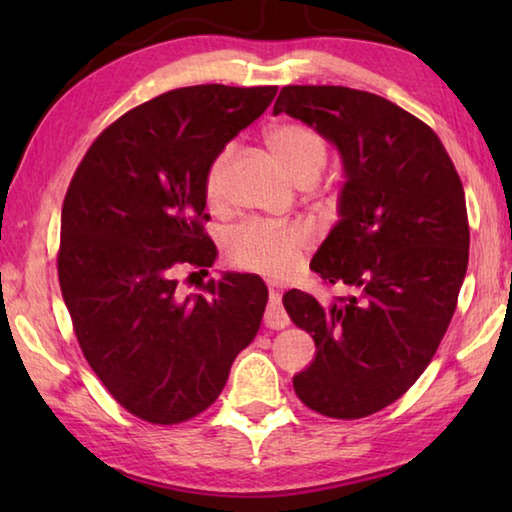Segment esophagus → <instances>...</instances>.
<instances>
[{
    "mask_svg": "<svg viewBox=\"0 0 512 512\" xmlns=\"http://www.w3.org/2000/svg\"><path fill=\"white\" fill-rule=\"evenodd\" d=\"M264 325L268 329H284L289 325V316L282 307V298L277 291H271V300H268L266 314H264Z\"/></svg>",
    "mask_w": 512,
    "mask_h": 512,
    "instance_id": "obj_1",
    "label": "esophagus"
}]
</instances>
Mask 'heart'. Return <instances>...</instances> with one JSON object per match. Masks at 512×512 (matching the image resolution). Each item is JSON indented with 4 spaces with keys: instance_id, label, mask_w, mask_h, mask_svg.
I'll use <instances>...</instances> for the list:
<instances>
[{
    "instance_id": "b5f03b06",
    "label": "heart",
    "mask_w": 512,
    "mask_h": 512,
    "mask_svg": "<svg viewBox=\"0 0 512 512\" xmlns=\"http://www.w3.org/2000/svg\"><path fill=\"white\" fill-rule=\"evenodd\" d=\"M268 151L296 185L316 183L327 164V140L314 126L302 121H280L264 133ZM232 160V146L214 155L203 178V196L212 210L225 203V180ZM314 244L311 232L300 223L239 225L223 241V255L232 268L268 277H287Z\"/></svg>"
}]
</instances>
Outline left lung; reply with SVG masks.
<instances>
[{"mask_svg": "<svg viewBox=\"0 0 512 512\" xmlns=\"http://www.w3.org/2000/svg\"><path fill=\"white\" fill-rule=\"evenodd\" d=\"M280 112L341 153V219L309 268L327 287L354 291L327 302L284 293L289 318L316 343L293 388L327 418H366L409 391L452 323L470 257L463 183L438 135L377 94L287 85Z\"/></svg>", "mask_w": 512, "mask_h": 512, "instance_id": "left-lung-1", "label": "left lung"}]
</instances>
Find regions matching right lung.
<instances>
[{"mask_svg": "<svg viewBox=\"0 0 512 512\" xmlns=\"http://www.w3.org/2000/svg\"><path fill=\"white\" fill-rule=\"evenodd\" d=\"M275 92L219 83L164 92L112 121L67 187L60 291L83 357L140 420L180 424L212 406L262 323L259 275L201 280L196 296L178 291L176 275L214 264L205 171Z\"/></svg>", "mask_w": 512, "mask_h": 512, "instance_id": "obj_1", "label": "right lung"}]
</instances>
